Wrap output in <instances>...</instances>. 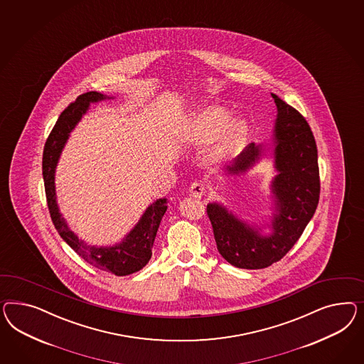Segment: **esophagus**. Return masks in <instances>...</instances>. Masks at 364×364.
Instances as JSON below:
<instances>
[{"label":"esophagus","instance_id":"1","mask_svg":"<svg viewBox=\"0 0 364 364\" xmlns=\"http://www.w3.org/2000/svg\"><path fill=\"white\" fill-rule=\"evenodd\" d=\"M190 196L194 198H200L205 194V186L203 183L200 182H194L191 186H190Z\"/></svg>","mask_w":364,"mask_h":364}]
</instances>
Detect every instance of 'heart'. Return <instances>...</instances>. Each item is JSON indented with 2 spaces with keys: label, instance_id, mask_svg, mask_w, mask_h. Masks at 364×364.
<instances>
[{
  "label": "heart",
  "instance_id": "obj_1",
  "mask_svg": "<svg viewBox=\"0 0 364 364\" xmlns=\"http://www.w3.org/2000/svg\"><path fill=\"white\" fill-rule=\"evenodd\" d=\"M247 122L232 118L231 110L222 105L200 107L182 127V139L194 147H208L206 158L213 165H222L237 156L245 145Z\"/></svg>",
  "mask_w": 364,
  "mask_h": 364
}]
</instances>
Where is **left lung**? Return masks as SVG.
Instances as JSON below:
<instances>
[{
    "instance_id": "8db88e82",
    "label": "left lung",
    "mask_w": 364,
    "mask_h": 364,
    "mask_svg": "<svg viewBox=\"0 0 364 364\" xmlns=\"http://www.w3.org/2000/svg\"><path fill=\"white\" fill-rule=\"evenodd\" d=\"M277 105L271 158L277 176L271 181L270 234L238 218L218 202L208 205V215L219 254L239 269L258 270L281 260L301 238L311 220L321 193L318 150L304 117L271 94ZM266 156L263 144H250L229 166V176H242Z\"/></svg>"
}]
</instances>
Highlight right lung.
<instances>
[{
	"label": "right lung",
	"mask_w": 364,
	"mask_h": 364,
	"mask_svg": "<svg viewBox=\"0 0 364 364\" xmlns=\"http://www.w3.org/2000/svg\"><path fill=\"white\" fill-rule=\"evenodd\" d=\"M113 97L98 92L81 94L74 102L69 105L58 117L52 133L48 136L42 156V176L48 208L54 228L61 238L82 258L85 262L100 270L112 272L117 277H125L144 269L151 258L159 223L167 210L166 198H159L146 208L142 217L133 229L119 243L113 246H90L83 239L75 235L60 213L55 194V168L58 165L63 147L70 133L78 125L83 115L87 113L90 104H95Z\"/></svg>",
	"instance_id": "obj_1"
}]
</instances>
